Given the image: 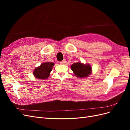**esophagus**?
Returning <instances> with one entry per match:
<instances>
[{"mask_svg": "<svg viewBox=\"0 0 130 130\" xmlns=\"http://www.w3.org/2000/svg\"><path fill=\"white\" fill-rule=\"evenodd\" d=\"M66 63V59H64V60H63L62 61H61L60 62V63L61 64H65Z\"/></svg>", "mask_w": 130, "mask_h": 130, "instance_id": "obj_1", "label": "esophagus"}]
</instances>
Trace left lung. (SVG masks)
<instances>
[{"label": "left lung", "mask_w": 130, "mask_h": 130, "mask_svg": "<svg viewBox=\"0 0 130 130\" xmlns=\"http://www.w3.org/2000/svg\"><path fill=\"white\" fill-rule=\"evenodd\" d=\"M71 69L75 75L78 78L88 77L92 73V67L89 64H84L80 62L73 63Z\"/></svg>", "instance_id": "obj_1"}]
</instances>
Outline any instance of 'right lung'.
<instances>
[{"label": "right lung", "mask_w": 130, "mask_h": 130, "mask_svg": "<svg viewBox=\"0 0 130 130\" xmlns=\"http://www.w3.org/2000/svg\"><path fill=\"white\" fill-rule=\"evenodd\" d=\"M54 63L52 62L43 63L34 70V75L39 79H46L53 69Z\"/></svg>", "instance_id": "add662e5"}]
</instances>
